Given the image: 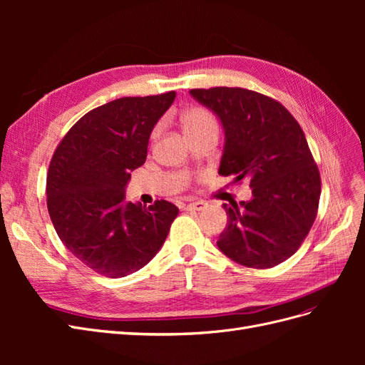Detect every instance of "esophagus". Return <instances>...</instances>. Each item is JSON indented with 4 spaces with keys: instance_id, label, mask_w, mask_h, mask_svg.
I'll return each instance as SVG.
<instances>
[{
    "instance_id": "1",
    "label": "esophagus",
    "mask_w": 365,
    "mask_h": 365,
    "mask_svg": "<svg viewBox=\"0 0 365 365\" xmlns=\"http://www.w3.org/2000/svg\"><path fill=\"white\" fill-rule=\"evenodd\" d=\"M184 210H193V212H201V210L207 208V202L204 201H193V202H187L182 205Z\"/></svg>"
}]
</instances>
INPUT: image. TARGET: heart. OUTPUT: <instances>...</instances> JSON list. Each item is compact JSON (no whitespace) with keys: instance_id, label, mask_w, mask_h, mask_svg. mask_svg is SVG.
<instances>
[{"instance_id":"obj_1","label":"heart","mask_w":365,"mask_h":365,"mask_svg":"<svg viewBox=\"0 0 365 365\" xmlns=\"http://www.w3.org/2000/svg\"><path fill=\"white\" fill-rule=\"evenodd\" d=\"M207 128H216V121L212 114L202 108H192L182 117V129L185 135H192Z\"/></svg>"}]
</instances>
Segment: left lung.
I'll use <instances>...</instances> for the list:
<instances>
[{
    "mask_svg": "<svg viewBox=\"0 0 365 365\" xmlns=\"http://www.w3.org/2000/svg\"><path fill=\"white\" fill-rule=\"evenodd\" d=\"M222 125L219 175L248 180L251 200L224 204L228 225L217 247L250 268L289 259L311 230L322 181L304 132L288 109L244 88L190 90Z\"/></svg>",
    "mask_w": 365,
    "mask_h": 365,
    "instance_id": "left-lung-1",
    "label": "left lung"
}]
</instances>
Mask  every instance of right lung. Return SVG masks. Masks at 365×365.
I'll list each match as a JSON object with an SVG mask.
<instances>
[{"mask_svg":"<svg viewBox=\"0 0 365 365\" xmlns=\"http://www.w3.org/2000/svg\"><path fill=\"white\" fill-rule=\"evenodd\" d=\"M175 91L123 97L85 114L63 137L47 175V207L62 244L88 268L117 279L163 247L178 207L126 200L130 172L145 164L152 129Z\"/></svg>","mask_w":365,"mask_h":365,"instance_id":"right-lung-1","label":"right lung"}]
</instances>
